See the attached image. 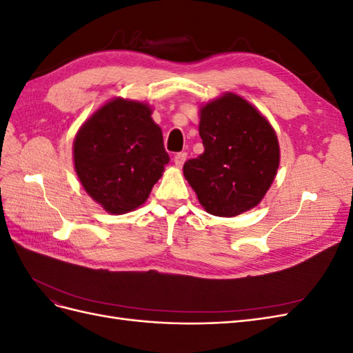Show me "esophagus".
<instances>
[{
  "label": "esophagus",
  "mask_w": 353,
  "mask_h": 353,
  "mask_svg": "<svg viewBox=\"0 0 353 353\" xmlns=\"http://www.w3.org/2000/svg\"><path fill=\"white\" fill-rule=\"evenodd\" d=\"M185 159H187V153H176V154L174 156V162H175V165H176L178 168H181V166L184 165Z\"/></svg>",
  "instance_id": "34e87169"
}]
</instances>
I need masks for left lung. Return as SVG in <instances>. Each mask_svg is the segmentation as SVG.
I'll return each instance as SVG.
<instances>
[{"instance_id": "obj_1", "label": "left lung", "mask_w": 353, "mask_h": 353, "mask_svg": "<svg viewBox=\"0 0 353 353\" xmlns=\"http://www.w3.org/2000/svg\"><path fill=\"white\" fill-rule=\"evenodd\" d=\"M203 152L184 163V176L210 215L237 216L258 206L280 165L274 128L237 94L200 108Z\"/></svg>"}]
</instances>
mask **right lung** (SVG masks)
Segmentation results:
<instances>
[{
	"label": "right lung",
	"instance_id": "1",
	"mask_svg": "<svg viewBox=\"0 0 353 353\" xmlns=\"http://www.w3.org/2000/svg\"><path fill=\"white\" fill-rule=\"evenodd\" d=\"M169 156L145 103L113 99L85 122L73 141L83 190L113 215L140 208L163 175Z\"/></svg>",
	"mask_w": 353,
	"mask_h": 353
}]
</instances>
